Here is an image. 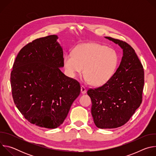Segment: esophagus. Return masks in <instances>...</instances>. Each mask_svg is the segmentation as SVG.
I'll list each match as a JSON object with an SVG mask.
<instances>
[{
  "mask_svg": "<svg viewBox=\"0 0 156 156\" xmlns=\"http://www.w3.org/2000/svg\"><path fill=\"white\" fill-rule=\"evenodd\" d=\"M86 89L83 86H82L81 87V93L83 94H86Z\"/></svg>",
  "mask_w": 156,
  "mask_h": 156,
  "instance_id": "1",
  "label": "esophagus"
}]
</instances>
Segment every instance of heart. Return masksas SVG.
<instances>
[{"label":"heart","instance_id":"1","mask_svg":"<svg viewBox=\"0 0 156 156\" xmlns=\"http://www.w3.org/2000/svg\"><path fill=\"white\" fill-rule=\"evenodd\" d=\"M118 55L111 48L96 42L81 44L72 54L65 55L64 66L67 75L75 78L85 73L84 79L93 86L105 84L114 75L118 65Z\"/></svg>","mask_w":156,"mask_h":156}]
</instances>
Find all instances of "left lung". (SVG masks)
<instances>
[{
  "label": "left lung",
  "mask_w": 156,
  "mask_h": 156,
  "mask_svg": "<svg viewBox=\"0 0 156 156\" xmlns=\"http://www.w3.org/2000/svg\"><path fill=\"white\" fill-rule=\"evenodd\" d=\"M123 50L120 64L112 77L103 86L90 89L91 114L98 128H115L125 124L142 102L144 69L135 50L128 43L110 37Z\"/></svg>",
  "instance_id": "obj_1"
}]
</instances>
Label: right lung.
Listing matches in <instances>:
<instances>
[{
	"mask_svg": "<svg viewBox=\"0 0 156 156\" xmlns=\"http://www.w3.org/2000/svg\"><path fill=\"white\" fill-rule=\"evenodd\" d=\"M57 35L28 43L17 55L11 72L14 103L31 123L56 128L63 123L81 91L80 83L60 70L63 49Z\"/></svg>",
	"mask_w": 156,
	"mask_h": 156,
	"instance_id": "add662e5",
	"label": "right lung"
}]
</instances>
